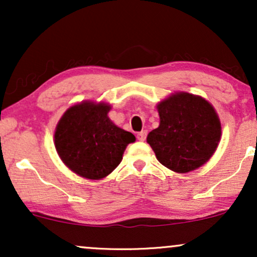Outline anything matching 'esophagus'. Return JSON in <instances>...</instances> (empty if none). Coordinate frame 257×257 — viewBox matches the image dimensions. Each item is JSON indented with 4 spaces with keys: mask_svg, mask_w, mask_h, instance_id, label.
Segmentation results:
<instances>
[{
    "mask_svg": "<svg viewBox=\"0 0 257 257\" xmlns=\"http://www.w3.org/2000/svg\"><path fill=\"white\" fill-rule=\"evenodd\" d=\"M146 135H147V132H146V131H143V132L138 133V135H137L138 140L144 141V140H145V139H146Z\"/></svg>",
    "mask_w": 257,
    "mask_h": 257,
    "instance_id": "1",
    "label": "esophagus"
}]
</instances>
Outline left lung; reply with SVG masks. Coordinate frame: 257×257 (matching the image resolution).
Segmentation results:
<instances>
[{"label":"left lung","mask_w":257,"mask_h":257,"mask_svg":"<svg viewBox=\"0 0 257 257\" xmlns=\"http://www.w3.org/2000/svg\"><path fill=\"white\" fill-rule=\"evenodd\" d=\"M159 126L147 135L159 163L175 173L202 167L221 139V123L210 102L179 91L157 105Z\"/></svg>","instance_id":"1"}]
</instances>
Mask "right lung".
Segmentation results:
<instances>
[{"instance_id":"obj_1","label":"right lung","mask_w":257,"mask_h":257,"mask_svg":"<svg viewBox=\"0 0 257 257\" xmlns=\"http://www.w3.org/2000/svg\"><path fill=\"white\" fill-rule=\"evenodd\" d=\"M110 110L105 102L83 101L67 108L55 128L59 157L82 178L104 179L120 163L128 144L135 141L132 133L108 118Z\"/></svg>"}]
</instances>
